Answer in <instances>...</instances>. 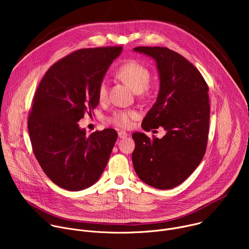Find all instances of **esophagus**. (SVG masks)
I'll return each instance as SVG.
<instances>
[{
	"mask_svg": "<svg viewBox=\"0 0 249 249\" xmlns=\"http://www.w3.org/2000/svg\"><path fill=\"white\" fill-rule=\"evenodd\" d=\"M127 136H128V134H127L126 132H124V131L118 132V137H119V139H125V138H127Z\"/></svg>",
	"mask_w": 249,
	"mask_h": 249,
	"instance_id": "obj_1",
	"label": "esophagus"
}]
</instances>
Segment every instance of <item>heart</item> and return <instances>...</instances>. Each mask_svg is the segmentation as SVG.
Returning a JSON list of instances; mask_svg holds the SVG:
<instances>
[{"instance_id": "obj_1", "label": "heart", "mask_w": 249, "mask_h": 249, "mask_svg": "<svg viewBox=\"0 0 249 249\" xmlns=\"http://www.w3.org/2000/svg\"><path fill=\"white\" fill-rule=\"evenodd\" d=\"M118 76L126 82L136 92H143L149 86L151 75L149 70L136 61H129L123 64L118 70ZM108 95V84L106 80H102L98 86L97 96L99 101H104ZM138 118L135 110H116L109 117V121L115 126L123 129L130 128L133 121Z\"/></svg>"}]
</instances>
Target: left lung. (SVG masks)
Listing matches in <instances>:
<instances>
[{
	"label": "left lung",
	"mask_w": 249,
	"mask_h": 249,
	"mask_svg": "<svg viewBox=\"0 0 249 249\" xmlns=\"http://www.w3.org/2000/svg\"><path fill=\"white\" fill-rule=\"evenodd\" d=\"M135 52L156 61L160 79L157 101L142 122L150 130L161 126L165 135L152 140L132 135V161L139 178L157 189L181 184L201 162L210 123L208 86L199 71L183 56L165 47H136Z\"/></svg>",
	"instance_id": "8db88e82"
}]
</instances>
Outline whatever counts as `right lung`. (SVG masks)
<instances>
[{
    "instance_id": "obj_1",
    "label": "right lung",
    "mask_w": 249,
    "mask_h": 249,
    "mask_svg": "<svg viewBox=\"0 0 249 249\" xmlns=\"http://www.w3.org/2000/svg\"><path fill=\"white\" fill-rule=\"evenodd\" d=\"M121 52L122 47L78 50L55 63L35 92L27 123L33 153L61 188H89L108 162L116 131L104 129L87 136L78 122L98 105V86Z\"/></svg>"
}]
</instances>
